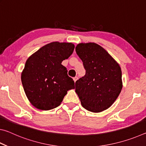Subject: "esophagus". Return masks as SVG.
I'll use <instances>...</instances> for the list:
<instances>
[{
    "label": "esophagus",
    "instance_id": "1",
    "mask_svg": "<svg viewBox=\"0 0 146 146\" xmlns=\"http://www.w3.org/2000/svg\"><path fill=\"white\" fill-rule=\"evenodd\" d=\"M78 80V77H77V76H75V77H73V80H74V82H76V80Z\"/></svg>",
    "mask_w": 146,
    "mask_h": 146
}]
</instances>
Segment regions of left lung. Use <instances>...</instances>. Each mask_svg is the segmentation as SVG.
Instances as JSON below:
<instances>
[{"label":"left lung","mask_w":146,"mask_h":146,"mask_svg":"<svg viewBox=\"0 0 146 146\" xmlns=\"http://www.w3.org/2000/svg\"><path fill=\"white\" fill-rule=\"evenodd\" d=\"M75 50L86 70V75L75 82V92L81 104L94 113L107 110L122 88L119 64L97 44H78Z\"/></svg>","instance_id":"left-lung-1"}]
</instances>
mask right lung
<instances>
[{
  "label": "right lung",
  "mask_w": 146,
  "mask_h": 146,
  "mask_svg": "<svg viewBox=\"0 0 146 146\" xmlns=\"http://www.w3.org/2000/svg\"><path fill=\"white\" fill-rule=\"evenodd\" d=\"M72 43L53 42L42 47L26 60L21 75L24 90L36 108L49 110L62 102L75 82L62 62L73 53Z\"/></svg>",
  "instance_id": "right-lung-1"
}]
</instances>
